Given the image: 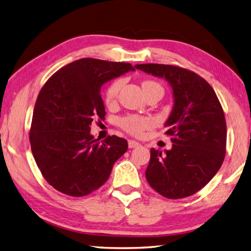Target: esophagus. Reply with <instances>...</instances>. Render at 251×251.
Returning <instances> with one entry per match:
<instances>
[{
  "mask_svg": "<svg viewBox=\"0 0 251 251\" xmlns=\"http://www.w3.org/2000/svg\"><path fill=\"white\" fill-rule=\"evenodd\" d=\"M138 146H139V142H137V141H135V140H129V141H128V147H129V149L137 148Z\"/></svg>",
  "mask_w": 251,
  "mask_h": 251,
  "instance_id": "1",
  "label": "esophagus"
}]
</instances>
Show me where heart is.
<instances>
[{
    "label": "heart",
    "mask_w": 251,
    "mask_h": 251,
    "mask_svg": "<svg viewBox=\"0 0 251 251\" xmlns=\"http://www.w3.org/2000/svg\"><path fill=\"white\" fill-rule=\"evenodd\" d=\"M122 86H123V82L121 79H117V81H114L110 85L108 89H106L105 96H104V100L106 104L113 105L116 102ZM146 86H159V85L152 81H146L142 83V87H146ZM121 126L126 131H128L129 134L135 135V136H140L142 135L143 131L148 128H150L152 126V121L150 119H147V117L128 115V116L123 117L121 120Z\"/></svg>",
    "instance_id": "b5f03b06"
}]
</instances>
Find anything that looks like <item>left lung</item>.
<instances>
[{"label": "left lung", "mask_w": 251, "mask_h": 251, "mask_svg": "<svg viewBox=\"0 0 251 251\" xmlns=\"http://www.w3.org/2000/svg\"><path fill=\"white\" fill-rule=\"evenodd\" d=\"M173 88L174 106L165 127L174 143L163 153L151 149L146 178L167 199L195 194L220 169L226 156V124L215 90L199 74L170 65H136Z\"/></svg>", "instance_id": "8db88e82"}]
</instances>
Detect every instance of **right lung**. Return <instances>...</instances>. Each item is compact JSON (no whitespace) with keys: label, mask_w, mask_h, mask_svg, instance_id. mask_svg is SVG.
<instances>
[{"label":"right lung","mask_w":251,"mask_h":251,"mask_svg":"<svg viewBox=\"0 0 251 251\" xmlns=\"http://www.w3.org/2000/svg\"><path fill=\"white\" fill-rule=\"evenodd\" d=\"M129 71L130 63L82 58L59 69L37 96L31 150L43 177L63 194L81 197L99 189L128 149L126 139H94L90 125L104 119L101 86Z\"/></svg>","instance_id":"obj_1"}]
</instances>
